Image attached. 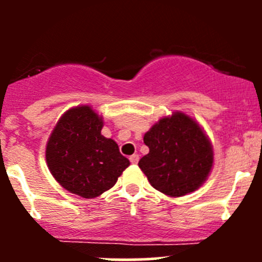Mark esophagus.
Returning a JSON list of instances; mask_svg holds the SVG:
<instances>
[{
	"mask_svg": "<svg viewBox=\"0 0 262 262\" xmlns=\"http://www.w3.org/2000/svg\"><path fill=\"white\" fill-rule=\"evenodd\" d=\"M129 161H130V163H133V165H137L139 161V156L138 155H133L129 157Z\"/></svg>",
	"mask_w": 262,
	"mask_h": 262,
	"instance_id": "1",
	"label": "esophagus"
}]
</instances>
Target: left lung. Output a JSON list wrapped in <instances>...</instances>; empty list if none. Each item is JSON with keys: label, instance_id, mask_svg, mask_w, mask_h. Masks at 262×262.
<instances>
[{"label": "left lung", "instance_id": "8db88e82", "mask_svg": "<svg viewBox=\"0 0 262 262\" xmlns=\"http://www.w3.org/2000/svg\"><path fill=\"white\" fill-rule=\"evenodd\" d=\"M149 153L138 166L149 184L170 196L199 189L213 166V148L199 124L184 113L160 119L143 138Z\"/></svg>", "mask_w": 262, "mask_h": 262}]
</instances>
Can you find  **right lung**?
<instances>
[{
    "label": "right lung",
    "instance_id": "obj_1",
    "mask_svg": "<svg viewBox=\"0 0 262 262\" xmlns=\"http://www.w3.org/2000/svg\"><path fill=\"white\" fill-rule=\"evenodd\" d=\"M102 121L91 106L72 107L53 129L46 158L53 178L66 190L92 199L112 189L130 165L118 144L101 134Z\"/></svg>",
    "mask_w": 262,
    "mask_h": 262
}]
</instances>
